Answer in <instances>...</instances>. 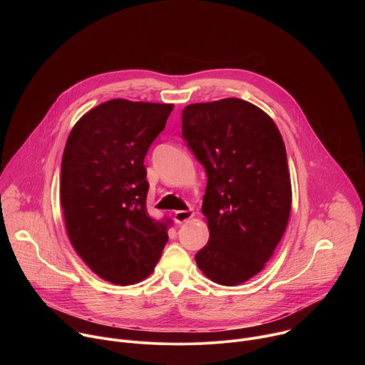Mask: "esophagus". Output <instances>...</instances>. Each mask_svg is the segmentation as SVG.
Wrapping results in <instances>:
<instances>
[{
  "label": "esophagus",
  "instance_id": "esophagus-1",
  "mask_svg": "<svg viewBox=\"0 0 365 365\" xmlns=\"http://www.w3.org/2000/svg\"><path fill=\"white\" fill-rule=\"evenodd\" d=\"M193 212L192 211H176L175 212V221L178 224H183V222H187L189 220L193 218Z\"/></svg>",
  "mask_w": 365,
  "mask_h": 365
}]
</instances>
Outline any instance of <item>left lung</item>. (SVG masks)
<instances>
[{
    "label": "left lung",
    "instance_id": "left-lung-1",
    "mask_svg": "<svg viewBox=\"0 0 365 365\" xmlns=\"http://www.w3.org/2000/svg\"><path fill=\"white\" fill-rule=\"evenodd\" d=\"M182 134L207 175L202 214L210 241L196 264L218 284H241L264 269L289 222L282 134L270 115L238 98L185 107Z\"/></svg>",
    "mask_w": 365,
    "mask_h": 365
}]
</instances>
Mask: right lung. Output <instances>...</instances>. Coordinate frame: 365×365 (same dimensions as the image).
I'll return each mask as SVG.
<instances>
[{
  "mask_svg": "<svg viewBox=\"0 0 365 365\" xmlns=\"http://www.w3.org/2000/svg\"><path fill=\"white\" fill-rule=\"evenodd\" d=\"M173 103L111 99L73 125L62 159L61 202L78 255L101 279L134 284L148 277L169 240L145 206L144 158Z\"/></svg>",
  "mask_w": 365,
  "mask_h": 365,
  "instance_id": "add662e5",
  "label": "right lung"
}]
</instances>
